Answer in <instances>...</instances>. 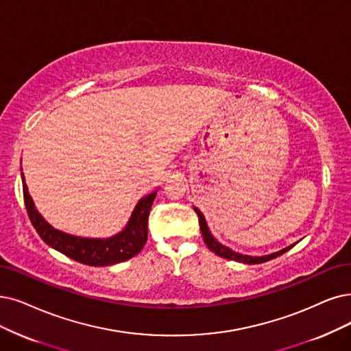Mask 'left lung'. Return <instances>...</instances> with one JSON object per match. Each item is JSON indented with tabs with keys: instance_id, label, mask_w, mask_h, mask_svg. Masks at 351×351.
I'll list each match as a JSON object with an SVG mask.
<instances>
[{
	"instance_id": "obj_1",
	"label": "left lung",
	"mask_w": 351,
	"mask_h": 351,
	"mask_svg": "<svg viewBox=\"0 0 351 351\" xmlns=\"http://www.w3.org/2000/svg\"><path fill=\"white\" fill-rule=\"evenodd\" d=\"M194 212L197 213V216H199V224H200V230H202V234H203L204 243L207 245V247H208L210 250L215 252V254H216L217 256H220V258L236 261V262H242V263H247V265H256V263H263V262H268V261H271V259H275V258H278L279 255L285 254V252L289 250L291 247L295 246V243H293V245H291V246H288V247H285V249H282V250L275 252V254L265 255V256H249V255H242V254H239V252H234V250L229 249L228 246H224V245H221L220 242H217V241L215 239V237H213V234L210 233L203 213L200 212V210H199L197 207H194Z\"/></svg>"
}]
</instances>
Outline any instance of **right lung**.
Segmentation results:
<instances>
[{"label": "right lung", "instance_id": "1", "mask_svg": "<svg viewBox=\"0 0 351 351\" xmlns=\"http://www.w3.org/2000/svg\"><path fill=\"white\" fill-rule=\"evenodd\" d=\"M21 180L24 204L32 224L45 243L59 250L60 254L85 265L108 266L128 261L143 250L148 237V215L157 191L149 193L138 202L130 221L122 232L106 239H89V237L73 236L50 226L37 212L23 173Z\"/></svg>", "mask_w": 351, "mask_h": 351}]
</instances>
